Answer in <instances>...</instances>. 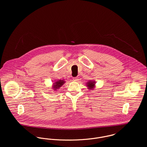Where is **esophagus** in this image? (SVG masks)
Wrapping results in <instances>:
<instances>
[{"label": "esophagus", "instance_id": "34e87169", "mask_svg": "<svg viewBox=\"0 0 147 147\" xmlns=\"http://www.w3.org/2000/svg\"><path fill=\"white\" fill-rule=\"evenodd\" d=\"M79 78L78 77H76V78H74V80L75 81V82H78L79 81Z\"/></svg>", "mask_w": 147, "mask_h": 147}]
</instances>
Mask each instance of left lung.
<instances>
[{"mask_svg": "<svg viewBox=\"0 0 147 147\" xmlns=\"http://www.w3.org/2000/svg\"><path fill=\"white\" fill-rule=\"evenodd\" d=\"M86 84V85L87 86V87L89 89H92L93 90L94 88L96 82H94V80H89L88 82H87Z\"/></svg>", "mask_w": 147, "mask_h": 147, "instance_id": "1", "label": "left lung"}]
</instances>
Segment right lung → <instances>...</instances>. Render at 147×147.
<instances>
[{
    "instance_id": "add662e5",
    "label": "right lung",
    "mask_w": 147,
    "mask_h": 147,
    "mask_svg": "<svg viewBox=\"0 0 147 147\" xmlns=\"http://www.w3.org/2000/svg\"><path fill=\"white\" fill-rule=\"evenodd\" d=\"M64 83H65V81L64 80H58L53 83L52 88L54 90H56L58 89H59L60 87H61Z\"/></svg>"
}]
</instances>
